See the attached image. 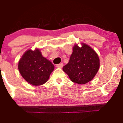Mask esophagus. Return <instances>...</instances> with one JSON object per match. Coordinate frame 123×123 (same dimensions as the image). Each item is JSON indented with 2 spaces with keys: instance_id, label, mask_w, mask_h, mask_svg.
Returning a JSON list of instances; mask_svg holds the SVG:
<instances>
[{
  "instance_id": "esophagus-1",
  "label": "esophagus",
  "mask_w": 123,
  "mask_h": 123,
  "mask_svg": "<svg viewBox=\"0 0 123 123\" xmlns=\"http://www.w3.org/2000/svg\"><path fill=\"white\" fill-rule=\"evenodd\" d=\"M56 67H57V68H62V67H63V64H57L56 65Z\"/></svg>"
}]
</instances>
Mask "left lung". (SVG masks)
<instances>
[{
  "label": "left lung",
  "mask_w": 123,
  "mask_h": 123,
  "mask_svg": "<svg viewBox=\"0 0 123 123\" xmlns=\"http://www.w3.org/2000/svg\"><path fill=\"white\" fill-rule=\"evenodd\" d=\"M99 58L96 52L86 44L79 47L75 45L68 64L62 69L72 81L83 85L92 80L99 68Z\"/></svg>",
  "instance_id": "obj_1"
}]
</instances>
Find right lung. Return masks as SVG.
<instances>
[{"label": "right lung", "instance_id": "1", "mask_svg": "<svg viewBox=\"0 0 123 123\" xmlns=\"http://www.w3.org/2000/svg\"><path fill=\"white\" fill-rule=\"evenodd\" d=\"M54 65L42 55L39 49L27 51L18 63L22 77L31 85L38 86L48 81Z\"/></svg>", "mask_w": 123, "mask_h": 123}]
</instances>
